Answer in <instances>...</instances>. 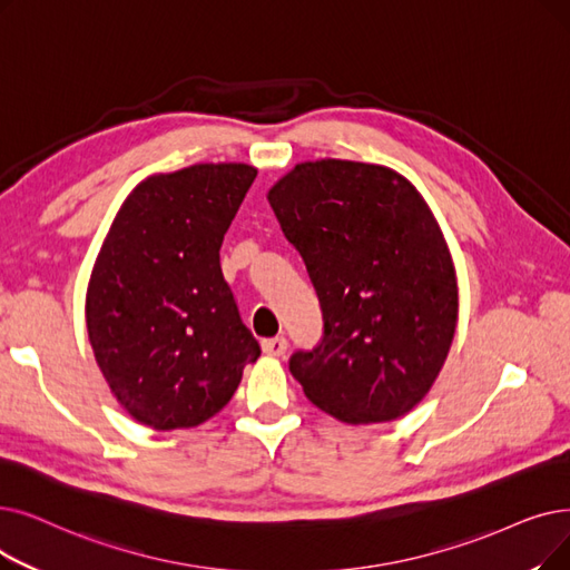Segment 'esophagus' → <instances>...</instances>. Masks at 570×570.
I'll use <instances>...</instances> for the list:
<instances>
[{
  "mask_svg": "<svg viewBox=\"0 0 570 570\" xmlns=\"http://www.w3.org/2000/svg\"><path fill=\"white\" fill-rule=\"evenodd\" d=\"M288 350V342L284 335L279 337H269V340H263V352L267 356H284Z\"/></svg>",
  "mask_w": 570,
  "mask_h": 570,
  "instance_id": "obj_1",
  "label": "esophagus"
}]
</instances>
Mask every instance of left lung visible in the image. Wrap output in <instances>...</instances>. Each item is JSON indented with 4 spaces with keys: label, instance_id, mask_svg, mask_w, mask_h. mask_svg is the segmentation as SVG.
<instances>
[{
    "label": "left lung",
    "instance_id": "left-lung-1",
    "mask_svg": "<svg viewBox=\"0 0 570 570\" xmlns=\"http://www.w3.org/2000/svg\"><path fill=\"white\" fill-rule=\"evenodd\" d=\"M267 200L301 252L324 316L288 358L307 399L346 424L407 414L433 386L456 331L448 244L416 188L382 165H295Z\"/></svg>",
    "mask_w": 570,
    "mask_h": 570
}]
</instances>
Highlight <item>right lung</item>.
Masks as SVG:
<instances>
[{
  "instance_id": "add662e5",
  "label": "right lung",
  "mask_w": 570,
  "mask_h": 570,
  "mask_svg": "<svg viewBox=\"0 0 570 570\" xmlns=\"http://www.w3.org/2000/svg\"><path fill=\"white\" fill-rule=\"evenodd\" d=\"M256 175L249 165L207 163L148 177L97 256L86 295L95 361L146 426L207 422L261 356L218 258Z\"/></svg>"
}]
</instances>
